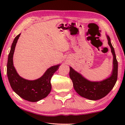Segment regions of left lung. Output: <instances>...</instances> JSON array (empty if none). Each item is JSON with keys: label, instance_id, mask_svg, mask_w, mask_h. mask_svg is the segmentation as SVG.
<instances>
[{"label": "left lung", "instance_id": "obj_1", "mask_svg": "<svg viewBox=\"0 0 125 125\" xmlns=\"http://www.w3.org/2000/svg\"><path fill=\"white\" fill-rule=\"evenodd\" d=\"M106 36L113 56V70L109 77L101 81H90L70 67L69 77L72 80L74 89L80 96L89 100H97L105 97L113 89L117 81L118 63L110 38L107 35Z\"/></svg>", "mask_w": 125, "mask_h": 125}]
</instances>
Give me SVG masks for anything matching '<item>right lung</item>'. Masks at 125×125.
Returning a JSON list of instances; mask_svg holds the SVG:
<instances>
[{"mask_svg":"<svg viewBox=\"0 0 125 125\" xmlns=\"http://www.w3.org/2000/svg\"><path fill=\"white\" fill-rule=\"evenodd\" d=\"M21 33L16 36L12 42L8 56L7 75L9 83L14 92L30 102H37L46 98L51 90V79L58 70L61 64H57L48 68L41 77L35 80H27L20 77L14 66L13 56L15 48Z\"/></svg>","mask_w":125,"mask_h":125,"instance_id":"obj_1","label":"right lung"}]
</instances>
